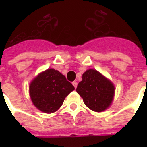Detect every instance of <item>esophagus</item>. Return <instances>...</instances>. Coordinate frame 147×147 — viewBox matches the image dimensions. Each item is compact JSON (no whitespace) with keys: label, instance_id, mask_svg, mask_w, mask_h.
<instances>
[{"label":"esophagus","instance_id":"obj_1","mask_svg":"<svg viewBox=\"0 0 147 147\" xmlns=\"http://www.w3.org/2000/svg\"><path fill=\"white\" fill-rule=\"evenodd\" d=\"M72 85H73L75 88H76L77 85H78V83H77L76 81H74V82H72Z\"/></svg>","mask_w":147,"mask_h":147}]
</instances>
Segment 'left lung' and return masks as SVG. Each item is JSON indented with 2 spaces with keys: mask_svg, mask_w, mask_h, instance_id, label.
<instances>
[{
  "mask_svg": "<svg viewBox=\"0 0 147 147\" xmlns=\"http://www.w3.org/2000/svg\"><path fill=\"white\" fill-rule=\"evenodd\" d=\"M76 91L90 109L101 113L107 109L113 101L115 86L99 71L88 69L83 74Z\"/></svg>",
  "mask_w": 147,
  "mask_h": 147,
  "instance_id": "left-lung-1",
  "label": "left lung"
}]
</instances>
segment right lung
Listing matches in <instances>:
<instances>
[{
    "label": "right lung",
    "mask_w": 147,
    "mask_h": 147,
    "mask_svg": "<svg viewBox=\"0 0 147 147\" xmlns=\"http://www.w3.org/2000/svg\"><path fill=\"white\" fill-rule=\"evenodd\" d=\"M75 90L64 75L53 68L39 73L30 83L29 94L32 103L45 113L57 111L64 99Z\"/></svg>",
    "instance_id": "right-lung-1"
}]
</instances>
